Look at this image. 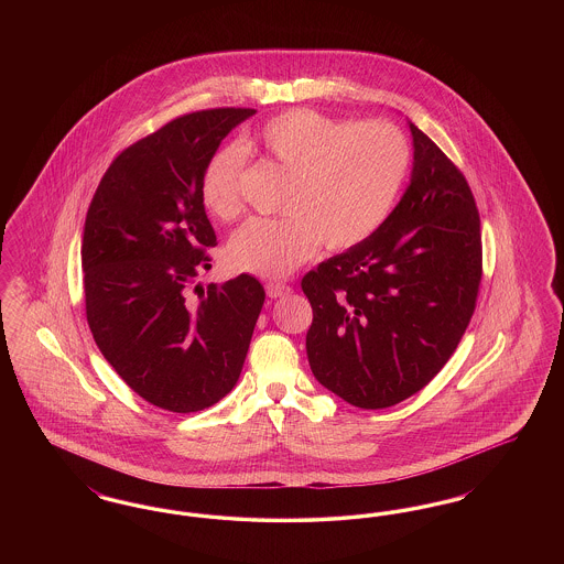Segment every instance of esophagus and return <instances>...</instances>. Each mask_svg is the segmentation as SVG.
<instances>
[{"instance_id":"obj_1","label":"esophagus","mask_w":564,"mask_h":564,"mask_svg":"<svg viewBox=\"0 0 564 564\" xmlns=\"http://www.w3.org/2000/svg\"><path fill=\"white\" fill-rule=\"evenodd\" d=\"M267 294H269V297H285V295L292 294V288L288 283L270 281V283H267Z\"/></svg>"}]
</instances>
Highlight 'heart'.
Returning a JSON list of instances; mask_svg holds the SVG:
<instances>
[{"instance_id": "b5f03b06", "label": "heart", "mask_w": 564, "mask_h": 564, "mask_svg": "<svg viewBox=\"0 0 564 564\" xmlns=\"http://www.w3.org/2000/svg\"><path fill=\"white\" fill-rule=\"evenodd\" d=\"M267 159L290 175L281 217H253L230 237L237 270L281 279L306 264L323 242L347 251L368 241L391 214L408 169L405 134L382 120L352 124L315 109H290L258 134ZM245 150L215 152L200 194L209 214L232 221L242 212Z\"/></svg>"}]
</instances>
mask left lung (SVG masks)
Instances as JSON below:
<instances>
[{
    "label": "left lung",
    "instance_id": "8db88e82",
    "mask_svg": "<svg viewBox=\"0 0 564 564\" xmlns=\"http://www.w3.org/2000/svg\"><path fill=\"white\" fill-rule=\"evenodd\" d=\"M412 180L359 247L304 274L313 306L308 364L325 389L364 410L419 393L455 352L482 283V232L471 188L410 122Z\"/></svg>",
    "mask_w": 564,
    "mask_h": 564
}]
</instances>
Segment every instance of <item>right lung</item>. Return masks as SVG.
<instances>
[{
    "instance_id": "obj_1",
    "label": "right lung",
    "mask_w": 564,
    "mask_h": 564,
    "mask_svg": "<svg viewBox=\"0 0 564 564\" xmlns=\"http://www.w3.org/2000/svg\"><path fill=\"white\" fill-rule=\"evenodd\" d=\"M251 108L200 109L124 148L90 200L84 237L86 322L139 398L198 412L232 391L267 292L239 274L192 300L217 245L200 194L221 139Z\"/></svg>"
}]
</instances>
